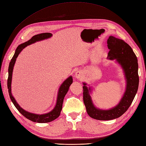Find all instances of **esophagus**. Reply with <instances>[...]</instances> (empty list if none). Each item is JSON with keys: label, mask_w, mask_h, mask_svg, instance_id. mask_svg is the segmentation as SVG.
<instances>
[{"label": "esophagus", "mask_w": 146, "mask_h": 146, "mask_svg": "<svg viewBox=\"0 0 146 146\" xmlns=\"http://www.w3.org/2000/svg\"><path fill=\"white\" fill-rule=\"evenodd\" d=\"M74 76H75V78H77V79H80V78H81L82 76H83V74H82L80 71H77L75 74H74Z\"/></svg>", "instance_id": "1"}]
</instances>
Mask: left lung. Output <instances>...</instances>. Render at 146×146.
Returning <instances> with one entry per match:
<instances>
[{
	"instance_id": "8db88e82",
	"label": "left lung",
	"mask_w": 146,
	"mask_h": 146,
	"mask_svg": "<svg viewBox=\"0 0 146 146\" xmlns=\"http://www.w3.org/2000/svg\"><path fill=\"white\" fill-rule=\"evenodd\" d=\"M107 44L110 51L107 58L115 60L121 66L126 80V89L117 106L110 109L103 110L97 108L93 104L91 96L92 87L87 83H83V101L87 113L89 117L98 120H111L121 117L131 104L139 86L137 59L132 48L124 40L113 36H109Z\"/></svg>"
}]
</instances>
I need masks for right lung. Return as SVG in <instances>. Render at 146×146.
Segmentation results:
<instances>
[{
	"label": "right lung",
	"mask_w": 146,
	"mask_h": 146,
	"mask_svg": "<svg viewBox=\"0 0 146 146\" xmlns=\"http://www.w3.org/2000/svg\"><path fill=\"white\" fill-rule=\"evenodd\" d=\"M52 36V34L50 33H41L39 35H37L31 37V39L27 41L24 43H22L19 45L17 48V49L15 52V54L13 55V57L11 60V61L9 63V77L8 80H7V87L9 89V93L10 96V98L13 102V105L17 108V109L20 112V113L23 115L25 117L28 118L29 120H31L33 122L36 123H48L54 120L56 118H57L60 115V112L62 109V105L63 99L65 95L66 94L67 92L68 91L70 85L73 83V78L72 76H70L68 78L63 82L62 84L60 86L58 94H57V102H56L55 106L54 108L52 109L50 111L44 114H36L31 113L27 110H24L23 109L19 106V104L17 103L16 100L15 99L14 97L12 94V88H11V84H12V74H13V67L15 65V63L17 60V58L18 57V55L20 54V52L22 51L24 48L29 46L32 44H34L38 41L42 40L44 39H47L50 38Z\"/></svg>",
	"instance_id": "1"
}]
</instances>
